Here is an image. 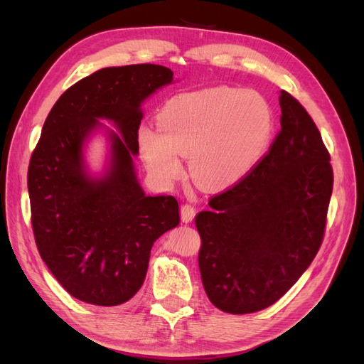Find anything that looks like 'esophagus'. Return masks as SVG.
<instances>
[{"label": "esophagus", "instance_id": "34e87169", "mask_svg": "<svg viewBox=\"0 0 364 364\" xmlns=\"http://www.w3.org/2000/svg\"><path fill=\"white\" fill-rule=\"evenodd\" d=\"M194 215H196V208L193 205H190V203L182 205V208H181V217H182V222L183 223L193 222Z\"/></svg>", "mask_w": 364, "mask_h": 364}]
</instances>
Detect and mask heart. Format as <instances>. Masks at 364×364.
Segmentation results:
<instances>
[{
	"label": "heart",
	"mask_w": 364,
	"mask_h": 364,
	"mask_svg": "<svg viewBox=\"0 0 364 364\" xmlns=\"http://www.w3.org/2000/svg\"><path fill=\"white\" fill-rule=\"evenodd\" d=\"M158 129L142 127L138 134L141 155L153 174L173 181L182 171L179 156L191 158L193 178L222 188L262 158L273 117L257 92L211 87L170 98L158 114Z\"/></svg>",
	"instance_id": "obj_1"
}]
</instances>
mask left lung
I'll return each instance as SVG.
<instances>
[{
    "mask_svg": "<svg viewBox=\"0 0 364 364\" xmlns=\"http://www.w3.org/2000/svg\"><path fill=\"white\" fill-rule=\"evenodd\" d=\"M281 130L267 155L196 215L203 289L218 310L261 311L302 277L321 249L333 167L305 107L281 91Z\"/></svg>",
    "mask_w": 364,
    "mask_h": 364,
    "instance_id": "8db88e82",
    "label": "left lung"
}]
</instances>
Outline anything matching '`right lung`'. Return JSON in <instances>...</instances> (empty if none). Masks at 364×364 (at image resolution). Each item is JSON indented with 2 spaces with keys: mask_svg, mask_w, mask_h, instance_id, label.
I'll list each match as a JSON object with an SVG mask.
<instances>
[{
  "mask_svg": "<svg viewBox=\"0 0 364 364\" xmlns=\"http://www.w3.org/2000/svg\"><path fill=\"white\" fill-rule=\"evenodd\" d=\"M173 82L153 63L103 68L53 106L28 165L31 226L39 255L75 299L115 306L136 294L150 250L179 225L173 196H146L136 179L141 103ZM97 117L114 120L112 165L100 180L85 173L82 144Z\"/></svg>",
  "mask_w": 364,
  "mask_h": 364,
  "instance_id": "1",
  "label": "right lung"
}]
</instances>
